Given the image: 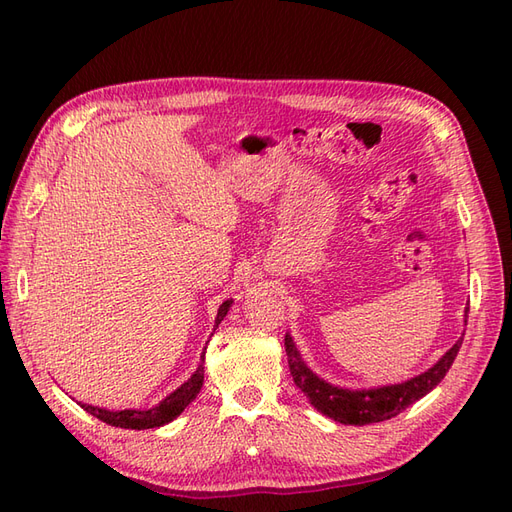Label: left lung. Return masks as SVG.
Returning a JSON list of instances; mask_svg holds the SVG:
<instances>
[{"mask_svg":"<svg viewBox=\"0 0 512 512\" xmlns=\"http://www.w3.org/2000/svg\"><path fill=\"white\" fill-rule=\"evenodd\" d=\"M470 306L465 309V317ZM467 321V319H465ZM463 343V337L452 345L448 352L437 360L433 367L425 373H420L412 379H407L403 384L394 386H379L371 390H349L328 384L326 379L317 377L309 367H306L294 339L285 334V352L291 377L294 384L306 394V399L311 401L317 412L324 416L341 422V425H371V422L390 420L397 414H401L405 407H410L418 399L425 397L437 384L442 382L444 375L455 362L459 347Z\"/></svg>","mask_w":512,"mask_h":512,"instance_id":"left-lung-1","label":"left lung"}]
</instances>
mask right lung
I'll return each mask as SVG.
<instances>
[{
    "instance_id": "1",
    "label": "right lung",
    "mask_w": 512,
    "mask_h": 512,
    "mask_svg": "<svg viewBox=\"0 0 512 512\" xmlns=\"http://www.w3.org/2000/svg\"><path fill=\"white\" fill-rule=\"evenodd\" d=\"M229 306H231V300H225L221 304V309H218V315L214 319L216 321V328L225 319ZM201 386H203V356H201V364L197 367V371L191 377H188L178 390H173L167 399H163L158 405H154L152 410L109 412V410H100V407H94V405H85V403H79V405L83 407L87 414L96 416L98 420L107 422V425H111V427L137 429V431H141V429H154V427L167 425V422H171L173 418H178L184 412V407L197 399Z\"/></svg>"
}]
</instances>
